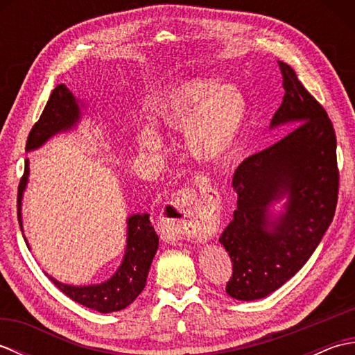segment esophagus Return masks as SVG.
<instances>
[{"label":"esophagus","mask_w":355,"mask_h":355,"mask_svg":"<svg viewBox=\"0 0 355 355\" xmlns=\"http://www.w3.org/2000/svg\"><path fill=\"white\" fill-rule=\"evenodd\" d=\"M195 184L202 192H214V187L210 184V178L206 175H197L195 177ZM195 202V193L189 189L178 191L175 197L171 200V202L166 206L163 212V220L172 225L180 236L192 238L197 241H202L207 236L206 225L201 223L193 221L191 218V206Z\"/></svg>","instance_id":"obj_1"}]
</instances>
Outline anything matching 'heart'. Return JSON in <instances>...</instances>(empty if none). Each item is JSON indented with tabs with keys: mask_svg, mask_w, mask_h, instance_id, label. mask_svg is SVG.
Here are the masks:
<instances>
[{
	"mask_svg": "<svg viewBox=\"0 0 355 355\" xmlns=\"http://www.w3.org/2000/svg\"><path fill=\"white\" fill-rule=\"evenodd\" d=\"M247 110L245 94L236 84L215 85L205 79L186 80L153 103L157 122L184 130L187 150L201 162H216L230 153L244 128ZM137 140L146 150L163 148L162 134L153 123L139 128Z\"/></svg>",
	"mask_w": 355,
	"mask_h": 355,
	"instance_id": "1",
	"label": "heart"
}]
</instances>
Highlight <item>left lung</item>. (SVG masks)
Masks as SVG:
<instances>
[{
    "label": "left lung",
    "instance_id": "obj_1",
    "mask_svg": "<svg viewBox=\"0 0 355 355\" xmlns=\"http://www.w3.org/2000/svg\"><path fill=\"white\" fill-rule=\"evenodd\" d=\"M285 96L270 128L296 126L241 163L232 180L238 209L220 243L233 273L225 291L256 300L282 286L305 266L333 221L338 195L336 132L325 108L288 64L279 61ZM286 201L273 217L269 207Z\"/></svg>",
    "mask_w": 355,
    "mask_h": 355
}]
</instances>
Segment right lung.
<instances>
[{
    "instance_id": "1",
    "label": "right lung",
    "mask_w": 355,
    "mask_h": 355,
    "mask_svg": "<svg viewBox=\"0 0 355 355\" xmlns=\"http://www.w3.org/2000/svg\"><path fill=\"white\" fill-rule=\"evenodd\" d=\"M80 119V108L76 97L64 84L58 85L50 94L40 120L30 131L26 150L42 146L53 135L76 126ZM28 160L26 158L24 175L18 186V221L22 230L21 201L28 182ZM128 238L123 261L114 275L107 282L97 285L74 286L50 277V281L74 302L92 308L99 313L120 311L131 305L146 285V277L158 248V236L149 221L148 214H135L128 218ZM24 241L27 239L24 236ZM28 247V244H27Z\"/></svg>"
}]
</instances>
